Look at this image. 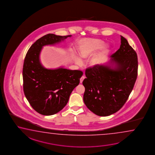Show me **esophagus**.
Returning <instances> with one entry per match:
<instances>
[{"label": "esophagus", "mask_w": 155, "mask_h": 155, "mask_svg": "<svg viewBox=\"0 0 155 155\" xmlns=\"http://www.w3.org/2000/svg\"><path fill=\"white\" fill-rule=\"evenodd\" d=\"M84 78H85V77H84V76H82V77L80 78V83H82L83 82V80L84 79Z\"/></svg>", "instance_id": "1"}]
</instances>
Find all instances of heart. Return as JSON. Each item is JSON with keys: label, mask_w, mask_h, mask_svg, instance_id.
<instances>
[{"label": "heart", "mask_w": 155, "mask_h": 155, "mask_svg": "<svg viewBox=\"0 0 155 155\" xmlns=\"http://www.w3.org/2000/svg\"><path fill=\"white\" fill-rule=\"evenodd\" d=\"M104 44V41L99 38H84L79 41L77 45V51L82 60H87L98 50V51L90 59V66H99L103 62L109 51V46ZM75 61L78 64H82V61L76 57Z\"/></svg>", "instance_id": "heart-1"}]
</instances>
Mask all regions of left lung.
<instances>
[{"mask_svg": "<svg viewBox=\"0 0 155 155\" xmlns=\"http://www.w3.org/2000/svg\"><path fill=\"white\" fill-rule=\"evenodd\" d=\"M121 36L120 48L111 56L107 65L89 67L86 78L83 101L90 110L107 117L119 110L126 103L137 76L136 52L127 39Z\"/></svg>", "mask_w": 155, "mask_h": 155, "instance_id": "8db88e82", "label": "left lung"}]
</instances>
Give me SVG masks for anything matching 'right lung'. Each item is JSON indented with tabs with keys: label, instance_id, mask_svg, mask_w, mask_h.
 <instances>
[{
	"label": "right lung",
	"instance_id": "right-lung-1",
	"mask_svg": "<svg viewBox=\"0 0 155 155\" xmlns=\"http://www.w3.org/2000/svg\"><path fill=\"white\" fill-rule=\"evenodd\" d=\"M71 36L45 35L32 45L26 54L22 70L24 92L32 107L43 115H52L61 110L82 76L79 70L62 67L46 69L40 61L43 46L56 44Z\"/></svg>",
	"mask_w": 155,
	"mask_h": 155
}]
</instances>
